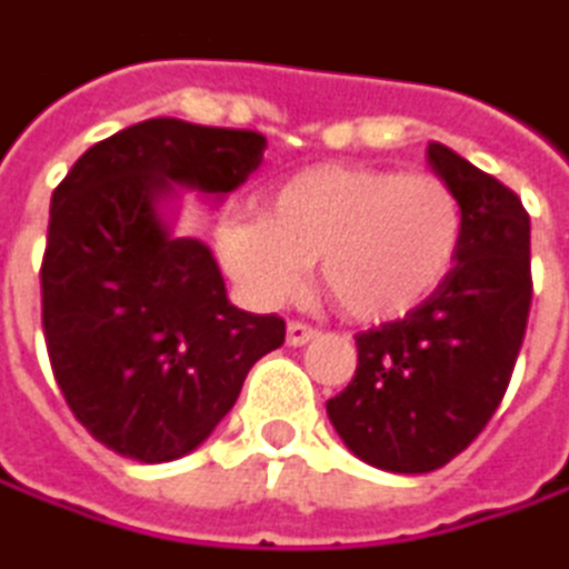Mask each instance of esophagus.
<instances>
[{"label": "esophagus", "instance_id": "esophagus-1", "mask_svg": "<svg viewBox=\"0 0 569 569\" xmlns=\"http://www.w3.org/2000/svg\"><path fill=\"white\" fill-rule=\"evenodd\" d=\"M318 337V330L311 327V323H305V320H288V343L291 347H305L308 340H315Z\"/></svg>", "mask_w": 569, "mask_h": 569}]
</instances>
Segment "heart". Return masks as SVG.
<instances>
[{"instance_id":"1","label":"heart","mask_w":569,"mask_h":569,"mask_svg":"<svg viewBox=\"0 0 569 569\" xmlns=\"http://www.w3.org/2000/svg\"><path fill=\"white\" fill-rule=\"evenodd\" d=\"M462 199L429 170L318 163L271 186L261 219L219 226V254L261 308L291 301L308 261L353 320H392L419 308L462 251Z\"/></svg>"}]
</instances>
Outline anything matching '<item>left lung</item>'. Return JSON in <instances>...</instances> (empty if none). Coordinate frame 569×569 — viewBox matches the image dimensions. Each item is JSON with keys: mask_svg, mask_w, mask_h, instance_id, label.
I'll list each match as a JSON object with an SVG mask.
<instances>
[{"mask_svg": "<svg viewBox=\"0 0 569 569\" xmlns=\"http://www.w3.org/2000/svg\"><path fill=\"white\" fill-rule=\"evenodd\" d=\"M432 170L462 199V251L406 318L357 333V373L327 399L347 449L383 471L422 475L465 452L511 383L531 315V216L521 199L442 143Z\"/></svg>", "mask_w": 569, "mask_h": 569, "instance_id": "left-lung-1", "label": "left lung"}]
</instances>
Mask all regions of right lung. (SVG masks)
<instances>
[{
    "mask_svg": "<svg viewBox=\"0 0 569 569\" xmlns=\"http://www.w3.org/2000/svg\"><path fill=\"white\" fill-rule=\"evenodd\" d=\"M264 147L254 130L157 117L94 143L51 192L44 347L74 419L117 456L192 452L284 343V320L239 311L212 251L157 212L173 182L232 192Z\"/></svg>",
    "mask_w": 569,
    "mask_h": 569,
    "instance_id": "add662e5",
    "label": "right lung"
}]
</instances>
